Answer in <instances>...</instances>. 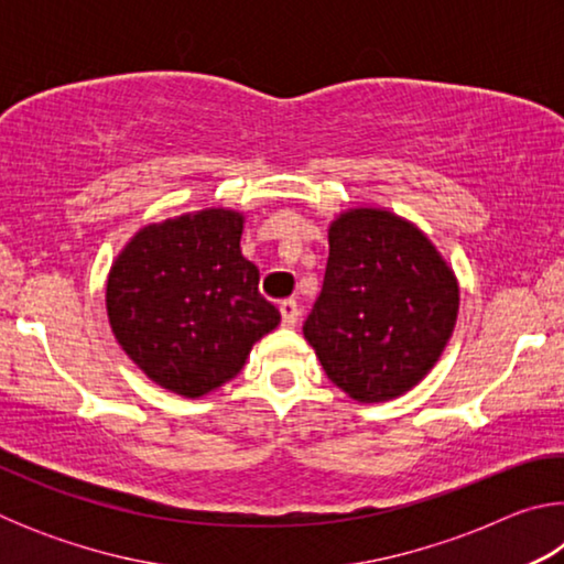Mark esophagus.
<instances>
[{
  "label": "esophagus",
  "mask_w": 564,
  "mask_h": 564,
  "mask_svg": "<svg viewBox=\"0 0 564 564\" xmlns=\"http://www.w3.org/2000/svg\"><path fill=\"white\" fill-rule=\"evenodd\" d=\"M279 311H281L283 326H289V328H293V326H295V323H299V316H301V308H299V303H295L293 299H289V301H283V303L279 305Z\"/></svg>",
  "instance_id": "esophagus-1"
}]
</instances>
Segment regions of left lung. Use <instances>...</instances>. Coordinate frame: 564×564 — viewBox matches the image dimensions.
<instances>
[{
  "label": "left lung",
  "instance_id": "1",
  "mask_svg": "<svg viewBox=\"0 0 564 564\" xmlns=\"http://www.w3.org/2000/svg\"><path fill=\"white\" fill-rule=\"evenodd\" d=\"M321 295L303 323L326 376L358 403H383L427 376L453 336L460 291L427 236L390 212L330 224Z\"/></svg>",
  "mask_w": 564,
  "mask_h": 564
}]
</instances>
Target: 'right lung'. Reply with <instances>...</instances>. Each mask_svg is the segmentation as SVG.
I'll list each match as a JSON object with an SVG mask.
<instances>
[{
  "mask_svg": "<svg viewBox=\"0 0 564 564\" xmlns=\"http://www.w3.org/2000/svg\"><path fill=\"white\" fill-rule=\"evenodd\" d=\"M243 216L226 208L151 224L113 261L107 311L127 356L161 388L202 398L241 373L281 323L241 253Z\"/></svg>",
  "mask_w": 564,
  "mask_h": 564,
  "instance_id": "right-lung-1",
  "label": "right lung"
}]
</instances>
